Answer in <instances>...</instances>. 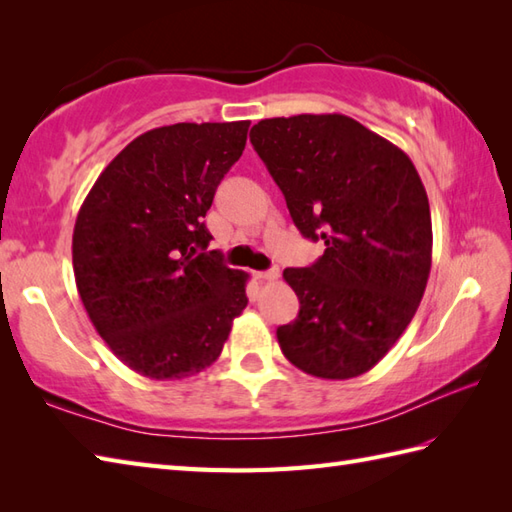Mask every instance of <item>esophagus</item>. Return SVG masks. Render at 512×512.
Instances as JSON below:
<instances>
[{
	"label": "esophagus",
	"instance_id": "34e87169",
	"mask_svg": "<svg viewBox=\"0 0 512 512\" xmlns=\"http://www.w3.org/2000/svg\"><path fill=\"white\" fill-rule=\"evenodd\" d=\"M279 277V268H270V270H257L255 279L259 281H275Z\"/></svg>",
	"mask_w": 512,
	"mask_h": 512
}]
</instances>
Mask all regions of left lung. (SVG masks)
<instances>
[{
	"label": "left lung",
	"mask_w": 512,
	"mask_h": 512,
	"mask_svg": "<svg viewBox=\"0 0 512 512\" xmlns=\"http://www.w3.org/2000/svg\"><path fill=\"white\" fill-rule=\"evenodd\" d=\"M292 222L325 253L286 268L299 317L277 341L301 372L356 378L407 330L431 270V211L405 151L343 114L266 118L250 129Z\"/></svg>",
	"instance_id": "8db88e82"
}]
</instances>
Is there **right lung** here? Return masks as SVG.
Listing matches in <instances>:
<instances>
[{
    "mask_svg": "<svg viewBox=\"0 0 512 512\" xmlns=\"http://www.w3.org/2000/svg\"><path fill=\"white\" fill-rule=\"evenodd\" d=\"M250 121L176 123L134 138L76 215L72 266L96 332L140 376L180 380L217 361L248 275L206 250L202 217L242 156Z\"/></svg>",
    "mask_w": 512,
    "mask_h": 512,
    "instance_id": "right-lung-1",
    "label": "right lung"
}]
</instances>
